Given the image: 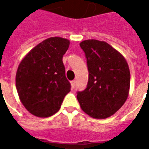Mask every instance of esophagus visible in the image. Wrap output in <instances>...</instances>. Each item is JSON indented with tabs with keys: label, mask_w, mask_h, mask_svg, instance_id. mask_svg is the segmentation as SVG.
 <instances>
[{
	"label": "esophagus",
	"mask_w": 149,
	"mask_h": 149,
	"mask_svg": "<svg viewBox=\"0 0 149 149\" xmlns=\"http://www.w3.org/2000/svg\"><path fill=\"white\" fill-rule=\"evenodd\" d=\"M75 85H76V81H75V80H73V81H71L72 89H74V88H75Z\"/></svg>",
	"instance_id": "1"
}]
</instances>
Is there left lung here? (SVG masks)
<instances>
[{"instance_id": "8db88e82", "label": "left lung", "mask_w": 149, "mask_h": 149, "mask_svg": "<svg viewBox=\"0 0 149 149\" xmlns=\"http://www.w3.org/2000/svg\"><path fill=\"white\" fill-rule=\"evenodd\" d=\"M89 70L86 89L77 99L85 113L94 118L110 117L123 105L130 87L129 65L123 54L105 41L86 40L79 44Z\"/></svg>"}]
</instances>
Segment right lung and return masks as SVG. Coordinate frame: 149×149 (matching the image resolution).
<instances>
[{"mask_svg":"<svg viewBox=\"0 0 149 149\" xmlns=\"http://www.w3.org/2000/svg\"><path fill=\"white\" fill-rule=\"evenodd\" d=\"M69 46L67 39L48 38L35 46L18 66L15 86L20 102L36 117L57 113L70 91L62 61Z\"/></svg>","mask_w":149,"mask_h":149,"instance_id":"1","label":"right lung"}]
</instances>
